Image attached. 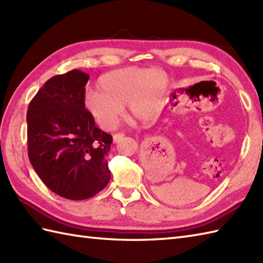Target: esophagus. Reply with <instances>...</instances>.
<instances>
[{"label":"esophagus","instance_id":"obj_1","mask_svg":"<svg viewBox=\"0 0 263 263\" xmlns=\"http://www.w3.org/2000/svg\"><path fill=\"white\" fill-rule=\"evenodd\" d=\"M123 138H124V135H123V133H115V135L113 136V140H114V142L116 143V142L121 141Z\"/></svg>","mask_w":263,"mask_h":263}]
</instances>
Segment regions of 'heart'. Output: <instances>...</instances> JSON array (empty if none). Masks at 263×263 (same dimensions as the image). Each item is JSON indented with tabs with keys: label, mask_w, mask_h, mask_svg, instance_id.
I'll return each instance as SVG.
<instances>
[{
	"label": "heart",
	"mask_w": 263,
	"mask_h": 263,
	"mask_svg": "<svg viewBox=\"0 0 263 263\" xmlns=\"http://www.w3.org/2000/svg\"><path fill=\"white\" fill-rule=\"evenodd\" d=\"M98 89L87 93L86 106L100 126L111 128L120 121L127 104L135 115L152 117L163 103L168 77L150 68H125L100 77Z\"/></svg>",
	"instance_id": "obj_1"
}]
</instances>
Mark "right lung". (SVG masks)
Returning <instances> with one entry per match:
<instances>
[{
  "label": "right lung",
  "instance_id": "1",
  "mask_svg": "<svg viewBox=\"0 0 263 263\" xmlns=\"http://www.w3.org/2000/svg\"><path fill=\"white\" fill-rule=\"evenodd\" d=\"M89 76L72 70L48 79L28 106V157L39 178L69 200L93 197L107 185L113 138L86 108Z\"/></svg>",
  "mask_w": 263,
  "mask_h": 263
}]
</instances>
